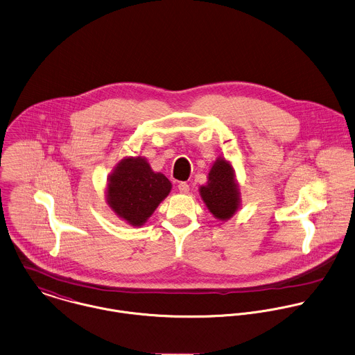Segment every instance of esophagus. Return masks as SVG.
Wrapping results in <instances>:
<instances>
[{"label": "esophagus", "mask_w": 355, "mask_h": 355, "mask_svg": "<svg viewBox=\"0 0 355 355\" xmlns=\"http://www.w3.org/2000/svg\"><path fill=\"white\" fill-rule=\"evenodd\" d=\"M178 191H180L181 193H188V192H189V185H188L187 182H180V184H178Z\"/></svg>", "instance_id": "34e87169"}]
</instances>
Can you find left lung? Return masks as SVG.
Masks as SVG:
<instances>
[{"instance_id": "left-lung-1", "label": "left lung", "mask_w": 355, "mask_h": 355, "mask_svg": "<svg viewBox=\"0 0 355 355\" xmlns=\"http://www.w3.org/2000/svg\"><path fill=\"white\" fill-rule=\"evenodd\" d=\"M200 195L213 213L220 220H227L238 210L239 196L234 180V170L224 159H218L209 173L207 185L200 188Z\"/></svg>"}]
</instances>
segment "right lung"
<instances>
[{
  "label": "right lung",
  "mask_w": 355,
  "mask_h": 355,
  "mask_svg": "<svg viewBox=\"0 0 355 355\" xmlns=\"http://www.w3.org/2000/svg\"><path fill=\"white\" fill-rule=\"evenodd\" d=\"M171 182L141 157L124 159L110 175L107 203L132 225H142L168 195Z\"/></svg>",
  "instance_id": "1"
}]
</instances>
